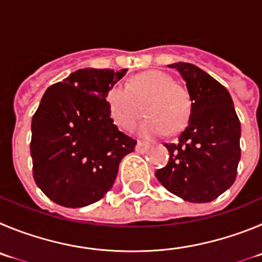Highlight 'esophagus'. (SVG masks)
<instances>
[{"label": "esophagus", "mask_w": 262, "mask_h": 262, "mask_svg": "<svg viewBox=\"0 0 262 262\" xmlns=\"http://www.w3.org/2000/svg\"><path fill=\"white\" fill-rule=\"evenodd\" d=\"M148 147H150V145H148L147 142H143V141H138V142H137V146H136V151L140 152V154H143V152L147 151Z\"/></svg>", "instance_id": "esophagus-1"}]
</instances>
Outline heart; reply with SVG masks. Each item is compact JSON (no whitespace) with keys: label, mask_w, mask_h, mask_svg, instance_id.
<instances>
[{"label":"heart","mask_w":262,"mask_h":262,"mask_svg":"<svg viewBox=\"0 0 262 262\" xmlns=\"http://www.w3.org/2000/svg\"><path fill=\"white\" fill-rule=\"evenodd\" d=\"M111 116L124 130H132L143 115L147 119L140 125L146 138L176 133L187 125L192 111L189 91L175 83L163 72H148L125 84H115L107 94Z\"/></svg>","instance_id":"obj_1"}]
</instances>
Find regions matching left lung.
I'll use <instances>...</instances> for the list:
<instances>
[{"label": "left lung", "instance_id": "obj_1", "mask_svg": "<svg viewBox=\"0 0 262 262\" xmlns=\"http://www.w3.org/2000/svg\"><path fill=\"white\" fill-rule=\"evenodd\" d=\"M180 73L192 98L189 121L178 141L164 143L168 163L155 171L168 192L189 202H210L234 184L240 160V121L225 86L188 62Z\"/></svg>", "mask_w": 262, "mask_h": 262}]
</instances>
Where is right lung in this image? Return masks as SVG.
I'll return each mask as SVG.
<instances>
[{"instance_id":"right-lung-1","label":"right lung","mask_w":262,"mask_h":262,"mask_svg":"<svg viewBox=\"0 0 262 262\" xmlns=\"http://www.w3.org/2000/svg\"><path fill=\"white\" fill-rule=\"evenodd\" d=\"M128 69H79L52 84L31 122L32 175L56 204L82 207L112 188L137 141L114 124L107 94Z\"/></svg>"}]
</instances>
